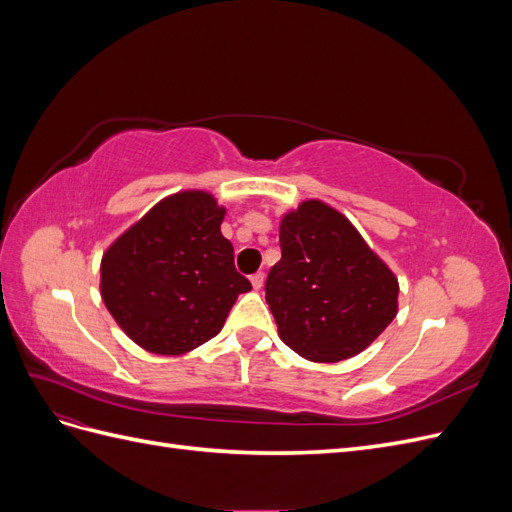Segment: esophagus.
Instances as JSON below:
<instances>
[{
	"label": "esophagus",
	"instance_id": "obj_1",
	"mask_svg": "<svg viewBox=\"0 0 512 512\" xmlns=\"http://www.w3.org/2000/svg\"><path fill=\"white\" fill-rule=\"evenodd\" d=\"M250 282H252V286H254L256 290H260V288H262V284H265V273H262V271L254 273V275L250 277Z\"/></svg>",
	"mask_w": 512,
	"mask_h": 512
}]
</instances>
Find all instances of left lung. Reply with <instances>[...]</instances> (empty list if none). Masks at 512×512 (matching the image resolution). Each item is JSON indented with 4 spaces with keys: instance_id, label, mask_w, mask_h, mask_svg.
<instances>
[{
    "instance_id": "1",
    "label": "left lung",
    "mask_w": 512,
    "mask_h": 512,
    "mask_svg": "<svg viewBox=\"0 0 512 512\" xmlns=\"http://www.w3.org/2000/svg\"><path fill=\"white\" fill-rule=\"evenodd\" d=\"M267 303L282 342L309 361L359 354L397 314L399 286L342 213L307 200L280 226Z\"/></svg>"
}]
</instances>
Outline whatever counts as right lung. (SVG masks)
Wrapping results in <instances>:
<instances>
[{
	"label": "right lung",
	"mask_w": 512,
	"mask_h": 512,
	"mask_svg": "<svg viewBox=\"0 0 512 512\" xmlns=\"http://www.w3.org/2000/svg\"><path fill=\"white\" fill-rule=\"evenodd\" d=\"M222 220L211 194H175L104 254V305L138 346L183 354L209 342L239 294L252 288L235 269Z\"/></svg>",
	"instance_id": "add662e5"
}]
</instances>
